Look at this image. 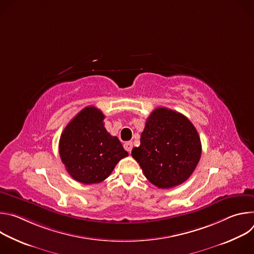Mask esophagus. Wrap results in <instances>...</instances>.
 Instances as JSON below:
<instances>
[{
	"label": "esophagus",
	"mask_w": 254,
	"mask_h": 254,
	"mask_svg": "<svg viewBox=\"0 0 254 254\" xmlns=\"http://www.w3.org/2000/svg\"><path fill=\"white\" fill-rule=\"evenodd\" d=\"M124 148L126 151H127L128 153L131 152L132 150V142L131 141H127L125 144H124Z\"/></svg>",
	"instance_id": "obj_1"
}]
</instances>
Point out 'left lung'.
<instances>
[{"label": "left lung", "instance_id": "1", "mask_svg": "<svg viewBox=\"0 0 254 254\" xmlns=\"http://www.w3.org/2000/svg\"><path fill=\"white\" fill-rule=\"evenodd\" d=\"M202 153L200 136L182 114L158 107L150 115L131 151L144 176L158 188L169 189L184 183L197 167Z\"/></svg>", "mask_w": 254, "mask_h": 254}]
</instances>
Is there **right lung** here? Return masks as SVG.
Here are the masks:
<instances>
[{"label":"right lung","instance_id":"obj_1","mask_svg":"<svg viewBox=\"0 0 254 254\" xmlns=\"http://www.w3.org/2000/svg\"><path fill=\"white\" fill-rule=\"evenodd\" d=\"M104 115L87 106L64 128L59 155L68 174L82 184L100 183L128 154L117 136L104 127Z\"/></svg>","mask_w":254,"mask_h":254}]
</instances>
